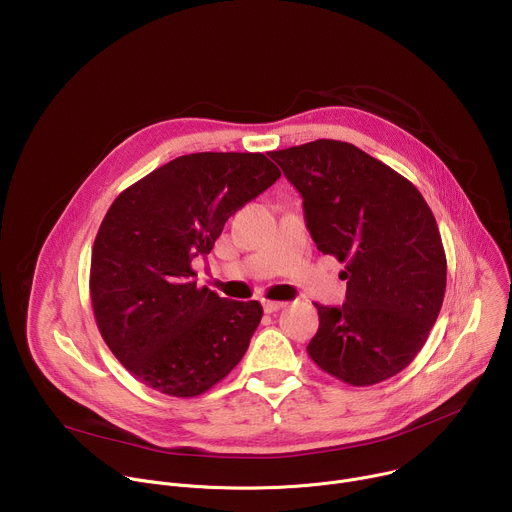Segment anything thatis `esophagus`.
Returning a JSON list of instances; mask_svg holds the SVG:
<instances>
[{
    "label": "esophagus",
    "mask_w": 512,
    "mask_h": 512,
    "mask_svg": "<svg viewBox=\"0 0 512 512\" xmlns=\"http://www.w3.org/2000/svg\"><path fill=\"white\" fill-rule=\"evenodd\" d=\"M281 308H285V302H271V300H263V310H265L267 314H273V312H277V310H281Z\"/></svg>",
    "instance_id": "obj_1"
}]
</instances>
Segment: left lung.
<instances>
[{
	"label": "left lung",
	"instance_id": "left-lung-1",
	"mask_svg": "<svg viewBox=\"0 0 512 512\" xmlns=\"http://www.w3.org/2000/svg\"><path fill=\"white\" fill-rule=\"evenodd\" d=\"M304 198L306 227L346 265V302L316 304L318 367L354 387L395 377L423 348L446 294V251L421 192L356 145L316 139L269 152Z\"/></svg>",
	"mask_w": 512,
	"mask_h": 512
}]
</instances>
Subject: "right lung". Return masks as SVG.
I'll use <instances>...</instances> for the list:
<instances>
[{"mask_svg": "<svg viewBox=\"0 0 512 512\" xmlns=\"http://www.w3.org/2000/svg\"><path fill=\"white\" fill-rule=\"evenodd\" d=\"M279 176L263 154L202 152L113 200L93 245L91 302L105 344L143 385L196 397L247 352L261 304L196 287L192 259L208 255L229 216Z\"/></svg>", "mask_w": 512, "mask_h": 512, "instance_id": "right-lung-1", "label": "right lung"}]
</instances>
